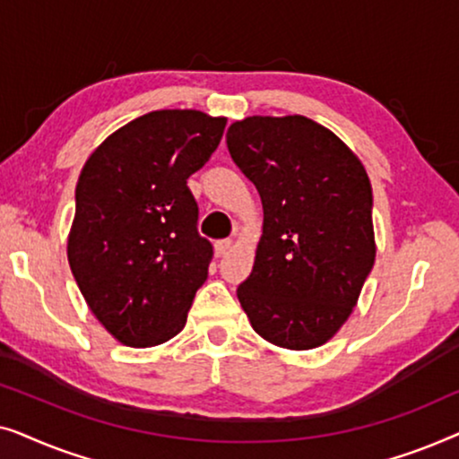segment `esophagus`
<instances>
[{
  "label": "esophagus",
  "mask_w": 459,
  "mask_h": 459,
  "mask_svg": "<svg viewBox=\"0 0 459 459\" xmlns=\"http://www.w3.org/2000/svg\"><path fill=\"white\" fill-rule=\"evenodd\" d=\"M231 244H234L231 240H219V242H215V255L217 256H223L231 248Z\"/></svg>",
  "instance_id": "1"
}]
</instances>
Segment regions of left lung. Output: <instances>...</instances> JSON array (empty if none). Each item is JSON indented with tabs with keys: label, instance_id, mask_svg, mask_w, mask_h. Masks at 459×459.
Instances as JSON below:
<instances>
[{
	"label": "left lung",
	"instance_id": "left-lung-1",
	"mask_svg": "<svg viewBox=\"0 0 459 459\" xmlns=\"http://www.w3.org/2000/svg\"><path fill=\"white\" fill-rule=\"evenodd\" d=\"M228 150L263 203V236L238 300L275 347H322L347 322L376 259L361 160L311 118L248 117Z\"/></svg>",
	"mask_w": 459,
	"mask_h": 459
}]
</instances>
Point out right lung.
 <instances>
[{"instance_id": "right-lung-1", "label": "right lung", "mask_w": 459, "mask_h": 459, "mask_svg": "<svg viewBox=\"0 0 459 459\" xmlns=\"http://www.w3.org/2000/svg\"><path fill=\"white\" fill-rule=\"evenodd\" d=\"M225 123L200 110L148 112L81 169L68 265L98 322L127 347L179 334L209 275L212 247L198 234L187 178L215 152Z\"/></svg>"}]
</instances>
